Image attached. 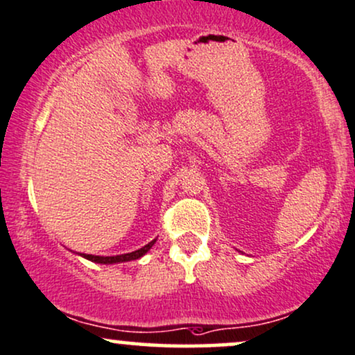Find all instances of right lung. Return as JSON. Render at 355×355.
Listing matches in <instances>:
<instances>
[{"label": "right lung", "mask_w": 355, "mask_h": 355, "mask_svg": "<svg viewBox=\"0 0 355 355\" xmlns=\"http://www.w3.org/2000/svg\"><path fill=\"white\" fill-rule=\"evenodd\" d=\"M156 239L151 240L150 243L144 245V247L138 248V250L130 252V253H123V255H115V257H98V255H89V253H78L80 257L87 258V260L95 261V263H102V265H113V263H125V261H131V260H138L141 258L144 253H146L150 248L155 245Z\"/></svg>", "instance_id": "right-lung-1"}]
</instances>
